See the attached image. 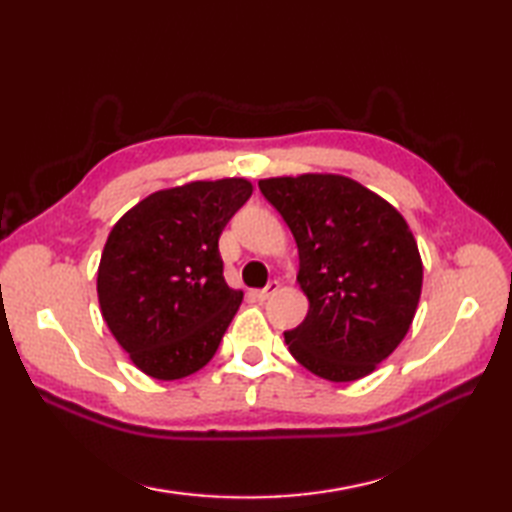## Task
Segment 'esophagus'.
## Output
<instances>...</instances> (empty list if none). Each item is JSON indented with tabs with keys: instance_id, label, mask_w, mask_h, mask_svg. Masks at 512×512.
<instances>
[{
	"instance_id": "esophagus-1",
	"label": "esophagus",
	"mask_w": 512,
	"mask_h": 512,
	"mask_svg": "<svg viewBox=\"0 0 512 512\" xmlns=\"http://www.w3.org/2000/svg\"><path fill=\"white\" fill-rule=\"evenodd\" d=\"M277 290H279V284H277V281H270V284H268L266 288H262V290H255V297H257L259 301H266V299L273 297Z\"/></svg>"
}]
</instances>
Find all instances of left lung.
<instances>
[{
  "instance_id": "8db88e82",
  "label": "left lung",
  "mask_w": 512,
  "mask_h": 512,
  "mask_svg": "<svg viewBox=\"0 0 512 512\" xmlns=\"http://www.w3.org/2000/svg\"><path fill=\"white\" fill-rule=\"evenodd\" d=\"M299 248L310 301L284 332L290 354L332 383L372 374L409 332L422 290L418 244L394 206L352 178L303 173L259 180Z\"/></svg>"
}]
</instances>
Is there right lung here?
Returning a JSON list of instances; mask_svg holds the SVG:
<instances>
[{
	"label": "right lung",
	"mask_w": 512,
	"mask_h": 512,
	"mask_svg": "<svg viewBox=\"0 0 512 512\" xmlns=\"http://www.w3.org/2000/svg\"><path fill=\"white\" fill-rule=\"evenodd\" d=\"M250 193L244 178L189 182L147 195L114 224L96 292L140 372L178 380L217 352L244 299L224 281L217 242Z\"/></svg>",
	"instance_id": "1"
}]
</instances>
